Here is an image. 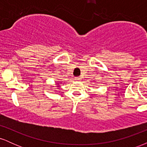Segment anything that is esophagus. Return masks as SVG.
<instances>
[{
  "label": "esophagus",
  "instance_id": "esophagus-1",
  "mask_svg": "<svg viewBox=\"0 0 147 147\" xmlns=\"http://www.w3.org/2000/svg\"><path fill=\"white\" fill-rule=\"evenodd\" d=\"M76 80L78 82V81H80L81 80V78H79V77H76Z\"/></svg>",
  "mask_w": 147,
  "mask_h": 147
}]
</instances>
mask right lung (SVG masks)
I'll use <instances>...</instances> for the list:
<instances>
[{"mask_svg": "<svg viewBox=\"0 0 147 147\" xmlns=\"http://www.w3.org/2000/svg\"><path fill=\"white\" fill-rule=\"evenodd\" d=\"M57 83H58V84H57V87H58V88H59V86H60V85H59V82H57Z\"/></svg>", "mask_w": 147, "mask_h": 147, "instance_id": "add662e5", "label": "right lung"}]
</instances>
